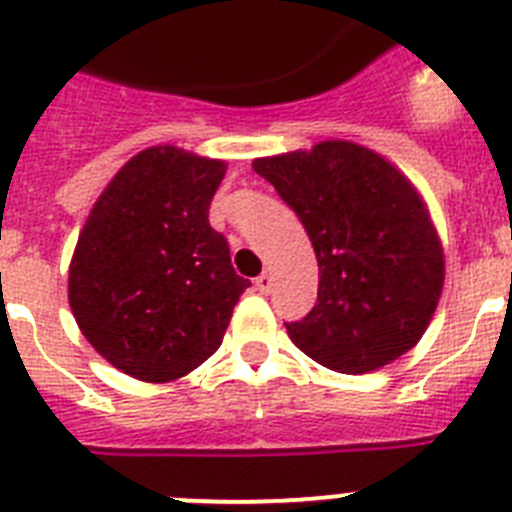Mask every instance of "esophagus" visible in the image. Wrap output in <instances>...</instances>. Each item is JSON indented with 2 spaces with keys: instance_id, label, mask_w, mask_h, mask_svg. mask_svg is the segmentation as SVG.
I'll list each match as a JSON object with an SVG mask.
<instances>
[{
  "instance_id": "34e87169",
  "label": "esophagus",
  "mask_w": 512,
  "mask_h": 512,
  "mask_svg": "<svg viewBox=\"0 0 512 512\" xmlns=\"http://www.w3.org/2000/svg\"><path fill=\"white\" fill-rule=\"evenodd\" d=\"M256 289L266 295V292L271 289V274H266V271H264V274H259V277H256Z\"/></svg>"
}]
</instances>
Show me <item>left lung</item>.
<instances>
[{
	"label": "left lung",
	"mask_w": 512,
	"mask_h": 512,
	"mask_svg": "<svg viewBox=\"0 0 512 512\" xmlns=\"http://www.w3.org/2000/svg\"><path fill=\"white\" fill-rule=\"evenodd\" d=\"M297 212L318 256V305L287 333L341 374L392 364L441 300L443 246L423 197L395 164L351 140L253 161Z\"/></svg>",
	"instance_id": "obj_1"
}]
</instances>
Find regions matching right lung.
Wrapping results in <instances>:
<instances>
[{
  "instance_id": "obj_1",
  "label": "right lung",
  "mask_w": 512,
  "mask_h": 512,
  "mask_svg": "<svg viewBox=\"0 0 512 512\" xmlns=\"http://www.w3.org/2000/svg\"><path fill=\"white\" fill-rule=\"evenodd\" d=\"M225 161L151 146L94 202L69 266V305L99 356L164 384L210 359L251 282L210 228Z\"/></svg>"
}]
</instances>
